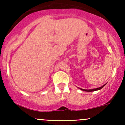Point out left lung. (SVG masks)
<instances>
[{"label": "left lung", "instance_id": "1", "mask_svg": "<svg viewBox=\"0 0 125 125\" xmlns=\"http://www.w3.org/2000/svg\"><path fill=\"white\" fill-rule=\"evenodd\" d=\"M105 84L103 85L102 86H101V87H98V88L92 89H81V88H79V89L81 90H83V91H86V92H94V91H96V90H98L101 89H102L103 87H104V86H105Z\"/></svg>", "mask_w": 125, "mask_h": 125}]
</instances>
